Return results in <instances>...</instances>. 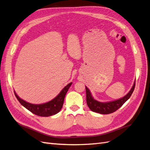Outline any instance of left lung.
<instances>
[{"label": "left lung", "mask_w": 150, "mask_h": 150, "mask_svg": "<svg viewBox=\"0 0 150 150\" xmlns=\"http://www.w3.org/2000/svg\"><path fill=\"white\" fill-rule=\"evenodd\" d=\"M136 82H134L131 89L127 94L124 97H123L120 99H117L113 101L106 102V103H101L96 100L92 96L91 93L89 89L86 86V101L87 106L91 111L94 112H96L100 114H110L115 112L118 108L124 104V103L128 100L131 96V95L133 93L135 88Z\"/></svg>", "instance_id": "left-lung-1"}]
</instances>
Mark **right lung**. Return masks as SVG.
Listing matches in <instances>:
<instances>
[{"instance_id":"right-lung-1","label":"right lung","mask_w":150,"mask_h":150,"mask_svg":"<svg viewBox=\"0 0 150 150\" xmlns=\"http://www.w3.org/2000/svg\"><path fill=\"white\" fill-rule=\"evenodd\" d=\"M71 83H72L71 82L68 83L67 86H65L63 90L60 92V93L55 98H54L52 100L44 103V104H31V103L26 102L20 98H19L18 96L15 93V91L14 94L21 105L28 110L30 112H31L36 115H38V116L49 117L57 113L61 110V109L62 108L64 97L66 96L69 88L71 86Z\"/></svg>"}]
</instances>
